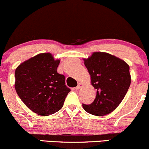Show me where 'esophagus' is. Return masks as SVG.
Here are the masks:
<instances>
[{"label":"esophagus","mask_w":149,"mask_h":149,"mask_svg":"<svg viewBox=\"0 0 149 149\" xmlns=\"http://www.w3.org/2000/svg\"><path fill=\"white\" fill-rule=\"evenodd\" d=\"M82 87H83V84H82V83H78V85H77V87H76V90H80Z\"/></svg>","instance_id":"obj_1"}]
</instances>
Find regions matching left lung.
Masks as SVG:
<instances>
[{
	"label": "left lung",
	"mask_w": 149,
	"mask_h": 149,
	"mask_svg": "<svg viewBox=\"0 0 149 149\" xmlns=\"http://www.w3.org/2000/svg\"><path fill=\"white\" fill-rule=\"evenodd\" d=\"M91 84L97 95L92 104H83L85 111L102 116L118 107L131 83L130 66L125 61L107 52H95L84 59Z\"/></svg>",
	"instance_id": "1"
}]
</instances>
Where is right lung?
<instances>
[{
	"instance_id": "1",
	"label": "right lung",
	"mask_w": 149,
	"mask_h": 149,
	"mask_svg": "<svg viewBox=\"0 0 149 149\" xmlns=\"http://www.w3.org/2000/svg\"><path fill=\"white\" fill-rule=\"evenodd\" d=\"M59 62L51 53H40L20 64L15 70L17 93L38 115L49 116L60 110L71 91L65 85L64 75L57 71Z\"/></svg>"
}]
</instances>
